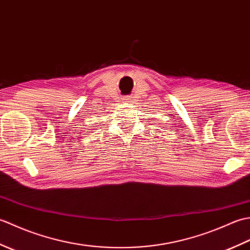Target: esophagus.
<instances>
[{"instance_id": "1", "label": "esophagus", "mask_w": 250, "mask_h": 250, "mask_svg": "<svg viewBox=\"0 0 250 250\" xmlns=\"http://www.w3.org/2000/svg\"><path fill=\"white\" fill-rule=\"evenodd\" d=\"M131 99H132V98H130V97H125V98H124V100L125 101V102H130Z\"/></svg>"}]
</instances>
